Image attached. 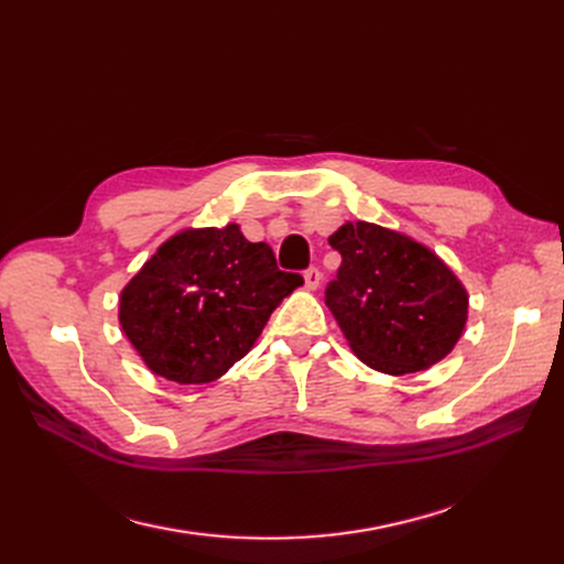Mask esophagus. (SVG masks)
<instances>
[{
  "mask_svg": "<svg viewBox=\"0 0 564 564\" xmlns=\"http://www.w3.org/2000/svg\"><path fill=\"white\" fill-rule=\"evenodd\" d=\"M303 280H305V286H308V289H317V286H319V280H322V272H319V268L311 265L308 270L303 272Z\"/></svg>",
  "mask_w": 564,
  "mask_h": 564,
  "instance_id": "1",
  "label": "esophagus"
}]
</instances>
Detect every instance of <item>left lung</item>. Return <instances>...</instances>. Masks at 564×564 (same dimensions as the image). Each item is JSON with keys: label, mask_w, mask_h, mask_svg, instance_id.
I'll use <instances>...</instances> for the list:
<instances>
[{"label": "left lung", "mask_w": 564, "mask_h": 564, "mask_svg": "<svg viewBox=\"0 0 564 564\" xmlns=\"http://www.w3.org/2000/svg\"><path fill=\"white\" fill-rule=\"evenodd\" d=\"M329 245L340 265L324 301L362 362L386 373H412L456 346L468 296L431 249L365 220L338 228Z\"/></svg>", "instance_id": "left-lung-1"}]
</instances>
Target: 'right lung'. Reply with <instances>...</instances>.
<instances>
[{"label":"right lung","mask_w":564,"mask_h":564,"mask_svg":"<svg viewBox=\"0 0 564 564\" xmlns=\"http://www.w3.org/2000/svg\"><path fill=\"white\" fill-rule=\"evenodd\" d=\"M303 284L265 242L237 226L164 242L119 299V322L145 365L176 383H209L253 346L284 296Z\"/></svg>","instance_id":"right-lung-1"}]
</instances>
